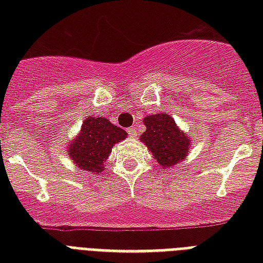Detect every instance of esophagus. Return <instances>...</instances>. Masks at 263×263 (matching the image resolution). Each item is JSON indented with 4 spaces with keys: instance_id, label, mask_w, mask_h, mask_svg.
<instances>
[{
    "instance_id": "34e87169",
    "label": "esophagus",
    "mask_w": 263,
    "mask_h": 263,
    "mask_svg": "<svg viewBox=\"0 0 263 263\" xmlns=\"http://www.w3.org/2000/svg\"><path fill=\"white\" fill-rule=\"evenodd\" d=\"M127 132H128V134H129V136H131V138H135V136L138 135V131H136L135 127L127 128Z\"/></svg>"
}]
</instances>
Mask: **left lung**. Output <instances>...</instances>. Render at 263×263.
<instances>
[{
	"label": "left lung",
	"instance_id": "obj_1",
	"mask_svg": "<svg viewBox=\"0 0 263 263\" xmlns=\"http://www.w3.org/2000/svg\"><path fill=\"white\" fill-rule=\"evenodd\" d=\"M146 131L142 135V142L153 153L158 164L164 168L179 164L190 148V139L179 131L175 120L168 115L158 113L143 120Z\"/></svg>",
	"mask_w": 263,
	"mask_h": 263
}]
</instances>
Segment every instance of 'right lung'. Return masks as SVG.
Instances as JSON below:
<instances>
[{
  "label": "right lung",
  "mask_w": 263,
  "mask_h": 263,
  "mask_svg": "<svg viewBox=\"0 0 263 263\" xmlns=\"http://www.w3.org/2000/svg\"><path fill=\"white\" fill-rule=\"evenodd\" d=\"M127 136L123 128L113 125L107 119L87 117L82 125V132L68 148V154L78 166L87 172L99 173L110 154L113 144Z\"/></svg>",
  "instance_id": "add662e5"
}]
</instances>
